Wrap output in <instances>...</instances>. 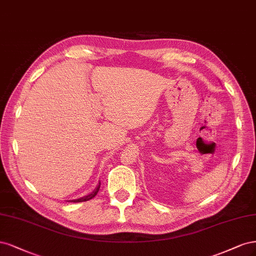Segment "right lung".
<instances>
[{
	"label": "right lung",
	"instance_id": "obj_1",
	"mask_svg": "<svg viewBox=\"0 0 256 256\" xmlns=\"http://www.w3.org/2000/svg\"><path fill=\"white\" fill-rule=\"evenodd\" d=\"M100 184H101V183H98V185L96 186V188L92 192V194H88V196H84V198H80V199L71 200V201H68V202H74V203H76V202H84V201H88V200H90V199H92L94 196H96V194H98V189H100Z\"/></svg>",
	"mask_w": 256,
	"mask_h": 256
}]
</instances>
